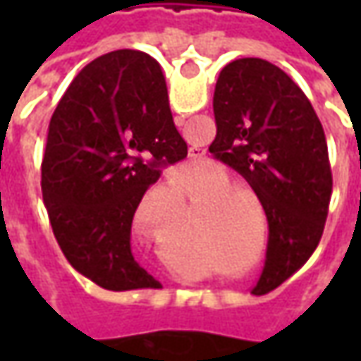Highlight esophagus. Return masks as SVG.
<instances>
[{
	"instance_id": "1",
	"label": "esophagus",
	"mask_w": 361,
	"mask_h": 361,
	"mask_svg": "<svg viewBox=\"0 0 361 361\" xmlns=\"http://www.w3.org/2000/svg\"><path fill=\"white\" fill-rule=\"evenodd\" d=\"M188 157L195 160H201L204 157V152H202L201 148H190V152H188Z\"/></svg>"
}]
</instances>
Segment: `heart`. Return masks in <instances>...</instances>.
Instances as JSON below:
<instances>
[{"instance_id":"1","label":"heart","mask_w":361,"mask_h":361,"mask_svg":"<svg viewBox=\"0 0 361 361\" xmlns=\"http://www.w3.org/2000/svg\"><path fill=\"white\" fill-rule=\"evenodd\" d=\"M207 178H209V185H219V187L211 188L209 199H227V197H233V195L241 188L237 183H229L231 174L229 171H225L223 166H213V169L209 171V174H207ZM215 216H219L216 215V209H211V211H207V213H197L195 223H197V227H204V225L209 223V219H215Z\"/></svg>"}]
</instances>
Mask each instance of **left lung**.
Masks as SVG:
<instances>
[{
    "label": "left lung",
    "mask_w": 361,
    "mask_h": 361,
    "mask_svg": "<svg viewBox=\"0 0 361 361\" xmlns=\"http://www.w3.org/2000/svg\"><path fill=\"white\" fill-rule=\"evenodd\" d=\"M213 110L211 154L251 185L267 215L265 265L253 287L265 295L310 259L324 233L331 197L326 132L298 84L261 58L221 70Z\"/></svg>",
    "instance_id": "obj_1"
}]
</instances>
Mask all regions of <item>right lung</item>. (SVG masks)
<instances>
[{
  "label": "right lung",
  "mask_w": 361,
  "mask_h": 361,
  "mask_svg": "<svg viewBox=\"0 0 361 361\" xmlns=\"http://www.w3.org/2000/svg\"><path fill=\"white\" fill-rule=\"evenodd\" d=\"M187 157L160 63L138 49L90 62L49 120L42 192L72 267L110 291L160 287L132 253V219L162 164Z\"/></svg>",
  "instance_id": "obj_1"
}]
</instances>
